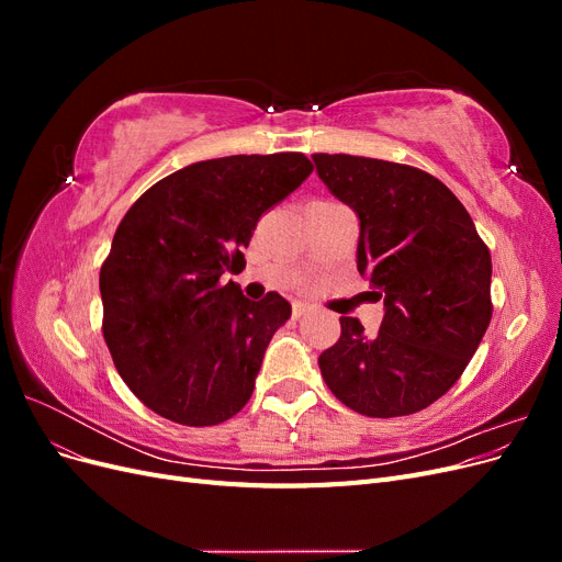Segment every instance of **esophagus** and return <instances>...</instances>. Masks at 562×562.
<instances>
[{"instance_id":"34e87169","label":"esophagus","mask_w":562,"mask_h":562,"mask_svg":"<svg viewBox=\"0 0 562 562\" xmlns=\"http://www.w3.org/2000/svg\"><path fill=\"white\" fill-rule=\"evenodd\" d=\"M314 307L310 302H293V316L295 318H300V316H304V314H310Z\"/></svg>"}]
</instances>
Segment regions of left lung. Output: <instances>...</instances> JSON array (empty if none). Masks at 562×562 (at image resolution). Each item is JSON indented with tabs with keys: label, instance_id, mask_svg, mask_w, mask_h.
I'll use <instances>...</instances> for the list:
<instances>
[{
	"label": "left lung",
	"instance_id": "obj_1",
	"mask_svg": "<svg viewBox=\"0 0 562 562\" xmlns=\"http://www.w3.org/2000/svg\"><path fill=\"white\" fill-rule=\"evenodd\" d=\"M318 178L359 217L356 267L384 302L375 335L342 316L318 356L328 389L366 417H401L459 380L490 326V250L459 199L419 168L314 155Z\"/></svg>",
	"mask_w": 562,
	"mask_h": 562
}]
</instances>
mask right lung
<instances>
[{
  "mask_svg": "<svg viewBox=\"0 0 562 562\" xmlns=\"http://www.w3.org/2000/svg\"><path fill=\"white\" fill-rule=\"evenodd\" d=\"M312 171L300 151L196 161L151 184L119 223L100 267L103 335L149 411L213 427L248 403L293 310L279 293L252 302L220 279L244 265L260 215Z\"/></svg>",
  "mask_w": 562,
  "mask_h": 562,
  "instance_id": "right-lung-1",
  "label": "right lung"
}]
</instances>
